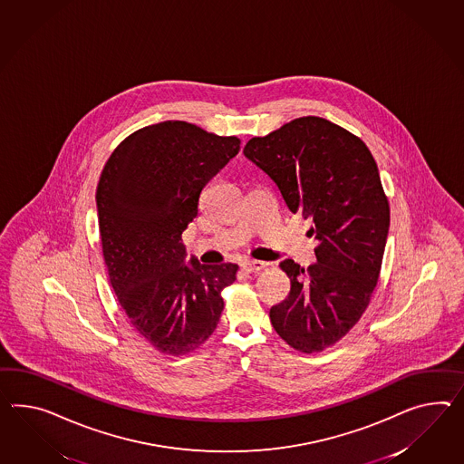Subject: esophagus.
I'll list each match as a JSON object with an SVG mask.
<instances>
[{
    "mask_svg": "<svg viewBox=\"0 0 464 464\" xmlns=\"http://www.w3.org/2000/svg\"><path fill=\"white\" fill-rule=\"evenodd\" d=\"M266 266H267V264L262 261H246L242 262V271L249 274L261 273Z\"/></svg>",
    "mask_w": 464,
    "mask_h": 464,
    "instance_id": "esophagus-1",
    "label": "esophagus"
}]
</instances>
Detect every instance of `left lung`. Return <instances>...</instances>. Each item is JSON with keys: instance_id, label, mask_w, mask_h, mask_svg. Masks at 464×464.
<instances>
[{"instance_id": "obj_1", "label": "left lung", "mask_w": 464, "mask_h": 464, "mask_svg": "<svg viewBox=\"0 0 464 464\" xmlns=\"http://www.w3.org/2000/svg\"><path fill=\"white\" fill-rule=\"evenodd\" d=\"M244 155L262 168L293 214L311 220L316 264H279L289 296L269 311L276 333L301 353L323 352L350 332L381 276L391 207L367 144L318 116L256 136Z\"/></svg>"}]
</instances>
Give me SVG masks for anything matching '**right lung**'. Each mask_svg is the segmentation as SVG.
Here are the masks:
<instances>
[{
	"label": "right lung",
	"mask_w": 464,
	"mask_h": 464,
	"mask_svg": "<svg viewBox=\"0 0 464 464\" xmlns=\"http://www.w3.org/2000/svg\"><path fill=\"white\" fill-rule=\"evenodd\" d=\"M237 136L187 121L146 126L111 153L95 190L111 285L132 328L179 357L200 348L224 311L237 264H183L181 234L198 215L203 187L237 155Z\"/></svg>",
	"instance_id": "obj_1"
}]
</instances>
